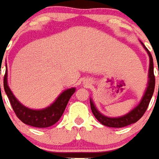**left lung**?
Wrapping results in <instances>:
<instances>
[{"mask_svg": "<svg viewBox=\"0 0 159 159\" xmlns=\"http://www.w3.org/2000/svg\"><path fill=\"white\" fill-rule=\"evenodd\" d=\"M141 44L144 47V48L146 49V51L148 53L149 59H150V65H149V73H148V84L147 88L146 89V92L144 93L142 99L140 100V104L134 107L133 110L130 111L129 113L125 114L124 116L119 117H109L107 116H104L103 114H101L97 110V108L94 106L93 100H90V107L91 110L93 112V116L96 117V119L100 122L101 124H103L105 126L111 127V128H122V127L128 126L132 123H136L140 117H142L144 113L146 112L147 107L149 106L150 100L152 97L154 92V88H155V76L153 72V59L152 57V54L148 51V49L145 47L143 43L141 42Z\"/></svg>", "mask_w": 159, "mask_h": 159, "instance_id": "obj_1", "label": "left lung"}]
</instances>
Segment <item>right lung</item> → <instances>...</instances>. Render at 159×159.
Listing matches in <instances>:
<instances>
[{
  "instance_id": "1",
  "label": "right lung",
  "mask_w": 159,
  "mask_h": 159,
  "mask_svg": "<svg viewBox=\"0 0 159 159\" xmlns=\"http://www.w3.org/2000/svg\"><path fill=\"white\" fill-rule=\"evenodd\" d=\"M3 84L4 90L8 97L16 116L24 123L36 128H48L57 123L64 113L70 97L76 91L75 88L65 90L49 107L41 110H33L23 106L13 95L7 84V70H6Z\"/></svg>"
}]
</instances>
